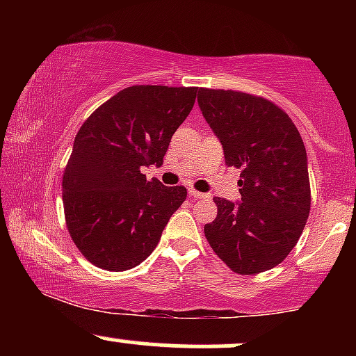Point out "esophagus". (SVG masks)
<instances>
[{"label":"esophagus","instance_id":"obj_1","mask_svg":"<svg viewBox=\"0 0 356 356\" xmlns=\"http://www.w3.org/2000/svg\"><path fill=\"white\" fill-rule=\"evenodd\" d=\"M189 195L192 199H209V194H204V192H199L195 189H189Z\"/></svg>","mask_w":356,"mask_h":356}]
</instances>
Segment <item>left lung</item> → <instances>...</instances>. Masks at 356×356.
<instances>
[{"instance_id": "8db88e82", "label": "left lung", "mask_w": 356, "mask_h": 356, "mask_svg": "<svg viewBox=\"0 0 356 356\" xmlns=\"http://www.w3.org/2000/svg\"><path fill=\"white\" fill-rule=\"evenodd\" d=\"M202 115L241 170V202L214 197L207 243L238 275L277 266L296 246L312 207L306 149L296 125L271 100L238 90L199 88Z\"/></svg>"}]
</instances>
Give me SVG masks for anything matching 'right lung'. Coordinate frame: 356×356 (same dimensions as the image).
I'll list each match as a JSON object with an SVG mask.
<instances>
[{"label":"right lung","instance_id":"right-lung-1","mask_svg":"<svg viewBox=\"0 0 356 356\" xmlns=\"http://www.w3.org/2000/svg\"><path fill=\"white\" fill-rule=\"evenodd\" d=\"M197 87L134 85L102 104L80 127L61 179L67 229L79 251L105 271L136 268L150 256L184 186L147 181L189 115Z\"/></svg>","mask_w":356,"mask_h":356}]
</instances>
